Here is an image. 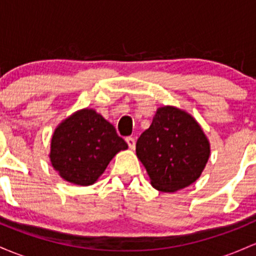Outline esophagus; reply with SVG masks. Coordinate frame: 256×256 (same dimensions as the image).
Masks as SVG:
<instances>
[{"mask_svg":"<svg viewBox=\"0 0 256 256\" xmlns=\"http://www.w3.org/2000/svg\"><path fill=\"white\" fill-rule=\"evenodd\" d=\"M126 142H127L129 148H132V150H134L136 148V139L132 136H128L127 139H126Z\"/></svg>","mask_w":256,"mask_h":256,"instance_id":"obj_1","label":"esophagus"}]
</instances>
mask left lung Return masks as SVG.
Instances as JSON below:
<instances>
[{"label": "left lung", "mask_w": 256, "mask_h": 256, "mask_svg": "<svg viewBox=\"0 0 256 256\" xmlns=\"http://www.w3.org/2000/svg\"><path fill=\"white\" fill-rule=\"evenodd\" d=\"M136 156L156 190L175 192L200 176L210 156V144L190 114L163 106L138 139Z\"/></svg>", "instance_id": "left-lung-1"}]
</instances>
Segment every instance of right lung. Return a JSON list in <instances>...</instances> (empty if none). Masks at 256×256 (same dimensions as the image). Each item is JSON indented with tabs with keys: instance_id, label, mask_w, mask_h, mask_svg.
<instances>
[{
	"instance_id": "1",
	"label": "right lung",
	"mask_w": 256,
	"mask_h": 256,
	"mask_svg": "<svg viewBox=\"0 0 256 256\" xmlns=\"http://www.w3.org/2000/svg\"><path fill=\"white\" fill-rule=\"evenodd\" d=\"M127 148L110 122L93 108H83L56 128L50 158L66 182L90 186L104 173L114 154Z\"/></svg>"
}]
</instances>
